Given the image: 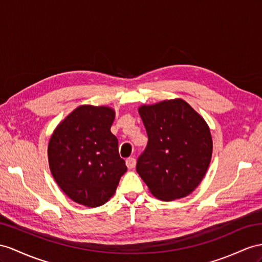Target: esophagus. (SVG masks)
<instances>
[{
  "mask_svg": "<svg viewBox=\"0 0 262 262\" xmlns=\"http://www.w3.org/2000/svg\"><path fill=\"white\" fill-rule=\"evenodd\" d=\"M126 166H127V168H128V169L135 168V166H136V159L133 158V157L127 158V159H126Z\"/></svg>",
  "mask_w": 262,
  "mask_h": 262,
  "instance_id": "obj_1",
  "label": "esophagus"
}]
</instances>
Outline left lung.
<instances>
[{
    "instance_id": "obj_1",
    "label": "left lung",
    "mask_w": 262,
    "mask_h": 262,
    "mask_svg": "<svg viewBox=\"0 0 262 262\" xmlns=\"http://www.w3.org/2000/svg\"><path fill=\"white\" fill-rule=\"evenodd\" d=\"M138 113L148 135V144L137 160L138 175L160 200L190 195L211 160L209 126L182 98L142 105Z\"/></svg>"
}]
</instances>
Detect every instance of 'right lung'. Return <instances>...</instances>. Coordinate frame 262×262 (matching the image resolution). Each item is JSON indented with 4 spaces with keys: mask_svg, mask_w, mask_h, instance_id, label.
<instances>
[{
    "mask_svg": "<svg viewBox=\"0 0 262 262\" xmlns=\"http://www.w3.org/2000/svg\"><path fill=\"white\" fill-rule=\"evenodd\" d=\"M115 111L80 105L53 132L48 156L53 177L75 203L95 208L107 203L127 170L111 132Z\"/></svg>",
    "mask_w": 262,
    "mask_h": 262,
    "instance_id": "add662e5",
    "label": "right lung"
}]
</instances>
